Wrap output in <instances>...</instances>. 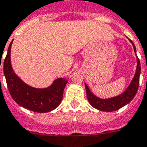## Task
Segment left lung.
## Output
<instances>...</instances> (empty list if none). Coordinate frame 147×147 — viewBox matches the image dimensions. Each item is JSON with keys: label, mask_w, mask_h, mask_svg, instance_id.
Masks as SVG:
<instances>
[{"label": "left lung", "mask_w": 147, "mask_h": 147, "mask_svg": "<svg viewBox=\"0 0 147 147\" xmlns=\"http://www.w3.org/2000/svg\"><path fill=\"white\" fill-rule=\"evenodd\" d=\"M129 41L131 43L134 51L136 55V48L134 46V43L130 39H128ZM140 60L137 56V68L134 76L132 79L131 82L126 88L124 92L122 94H119L117 96L113 97V98H106L103 99L97 97L94 95L92 92L90 91L89 88L85 83V87L86 90V96L88 98V100L89 104L97 110H101V111H105V112H113L116 111L119 109L122 108V107L125 106L126 104L130 103L131 100L134 98L138 88L139 86V80H140Z\"/></svg>", "instance_id": "1"}]
</instances>
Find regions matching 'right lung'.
Segmentation results:
<instances>
[{
	"mask_svg": "<svg viewBox=\"0 0 147 147\" xmlns=\"http://www.w3.org/2000/svg\"><path fill=\"white\" fill-rule=\"evenodd\" d=\"M13 40L7 50L3 62V74L7 87L13 99L24 108L37 113H48L59 107L67 80L58 78L47 88H38L30 86L22 81L13 71L10 61V50Z\"/></svg>",
	"mask_w": 147,
	"mask_h": 147,
	"instance_id": "add662e5",
	"label": "right lung"
}]
</instances>
